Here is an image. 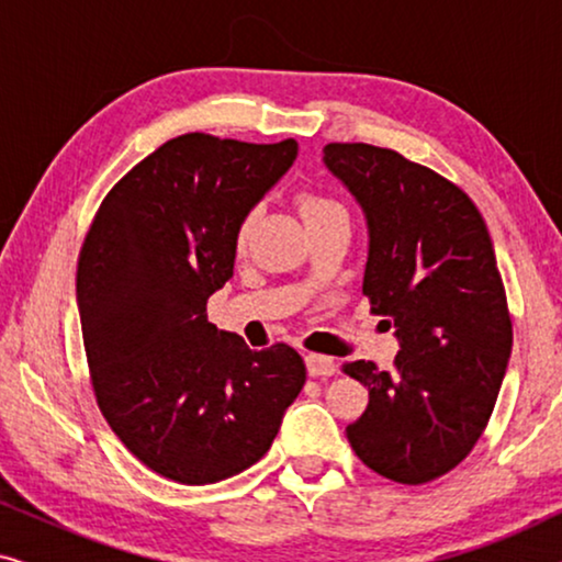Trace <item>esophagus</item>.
<instances>
[{"label": "esophagus", "instance_id": "1", "mask_svg": "<svg viewBox=\"0 0 562 562\" xmlns=\"http://www.w3.org/2000/svg\"><path fill=\"white\" fill-rule=\"evenodd\" d=\"M306 371L310 375H335L337 373V363L327 356H317V352H306Z\"/></svg>", "mask_w": 562, "mask_h": 562}]
</instances>
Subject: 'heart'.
I'll return each instance as SVG.
<instances>
[{
	"label": "heart",
	"mask_w": 562,
	"mask_h": 562,
	"mask_svg": "<svg viewBox=\"0 0 562 562\" xmlns=\"http://www.w3.org/2000/svg\"><path fill=\"white\" fill-rule=\"evenodd\" d=\"M299 210H302L306 225H312V222H319L325 217H333V214H345L342 206L333 202V199H327L322 194H312V191H304V194H299ZM248 229H250V217L243 220L240 229H237V237L245 240Z\"/></svg>",
	"instance_id": "1"
}]
</instances>
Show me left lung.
<instances>
[{
	"mask_svg": "<svg viewBox=\"0 0 562 562\" xmlns=\"http://www.w3.org/2000/svg\"><path fill=\"white\" fill-rule=\"evenodd\" d=\"M322 160L366 214L363 294L402 348L391 371L345 366L368 389L345 432L371 471L409 486L435 481L479 442L509 366L494 243L465 191L396 150L329 143Z\"/></svg>",
	"mask_w": 562,
	"mask_h": 562,
	"instance_id": "1",
	"label": "left lung"
}]
</instances>
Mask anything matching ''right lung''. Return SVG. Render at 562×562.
Wrapping results in <instances>:
<instances>
[{
	"label": "right lung",
	"instance_id": "1",
	"mask_svg": "<svg viewBox=\"0 0 562 562\" xmlns=\"http://www.w3.org/2000/svg\"><path fill=\"white\" fill-rule=\"evenodd\" d=\"M296 153V140L173 137L114 183L83 240L76 304L97 404L164 479L204 486L258 463L304 386L294 348L250 350L206 319L237 229Z\"/></svg>",
	"mask_w": 562,
	"mask_h": 562
}]
</instances>
